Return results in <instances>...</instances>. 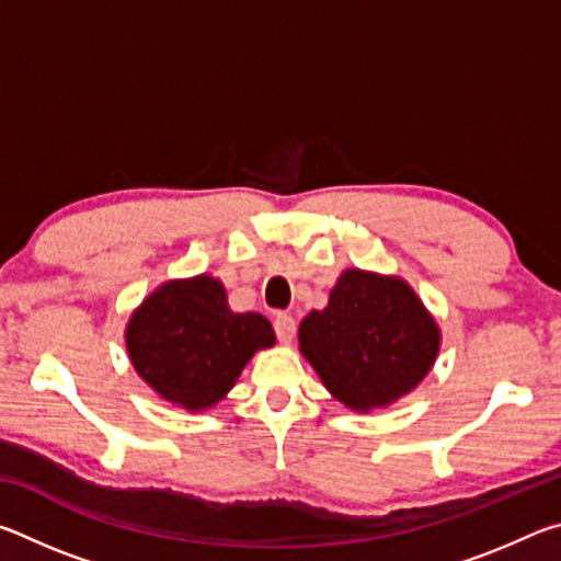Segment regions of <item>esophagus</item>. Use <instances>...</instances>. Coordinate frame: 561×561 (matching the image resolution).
I'll return each mask as SVG.
<instances>
[{
  "instance_id": "esophagus-1",
  "label": "esophagus",
  "mask_w": 561,
  "mask_h": 561,
  "mask_svg": "<svg viewBox=\"0 0 561 561\" xmlns=\"http://www.w3.org/2000/svg\"><path fill=\"white\" fill-rule=\"evenodd\" d=\"M274 331H277V339L282 344H289L294 339V331H297V321H294L289 314H277L274 317Z\"/></svg>"
}]
</instances>
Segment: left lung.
<instances>
[{
    "label": "left lung",
    "mask_w": 561,
    "mask_h": 561,
    "mask_svg": "<svg viewBox=\"0 0 561 561\" xmlns=\"http://www.w3.org/2000/svg\"><path fill=\"white\" fill-rule=\"evenodd\" d=\"M440 331L398 277L348 270L329 307L299 324V348L334 398L354 411L388 405L423 381Z\"/></svg>",
    "instance_id": "left-lung-1"
}]
</instances>
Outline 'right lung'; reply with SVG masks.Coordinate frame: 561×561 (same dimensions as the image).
I'll return each mask as SVG.
<instances>
[{
  "label": "right lung",
  "mask_w": 561,
  "mask_h": 561,
  "mask_svg": "<svg viewBox=\"0 0 561 561\" xmlns=\"http://www.w3.org/2000/svg\"><path fill=\"white\" fill-rule=\"evenodd\" d=\"M140 378L187 411L215 405L234 386L254 351L274 344L262 314H237L213 277L168 282L140 304L126 329Z\"/></svg>",
  "instance_id": "add662e5"
}]
</instances>
